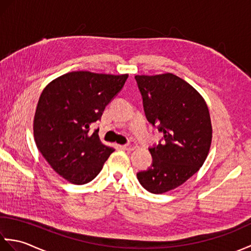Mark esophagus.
<instances>
[{
	"label": "esophagus",
	"instance_id": "esophagus-1",
	"mask_svg": "<svg viewBox=\"0 0 251 251\" xmlns=\"http://www.w3.org/2000/svg\"><path fill=\"white\" fill-rule=\"evenodd\" d=\"M122 149H124V150H127V151H134L136 149V143L134 141H130L128 145L122 146Z\"/></svg>",
	"mask_w": 251,
	"mask_h": 251
}]
</instances>
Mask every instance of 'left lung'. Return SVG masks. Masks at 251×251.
Returning a JSON list of instances; mask_svg holds the SVG:
<instances>
[{
    "instance_id": "obj_1",
    "label": "left lung",
    "mask_w": 251,
    "mask_h": 251,
    "mask_svg": "<svg viewBox=\"0 0 251 251\" xmlns=\"http://www.w3.org/2000/svg\"><path fill=\"white\" fill-rule=\"evenodd\" d=\"M148 121L164 134L163 145L150 149L152 166L137 174L140 184L163 194L183 184L206 161L212 127L205 99L173 73L136 75Z\"/></svg>"
}]
</instances>
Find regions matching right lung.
Segmentation results:
<instances>
[{"mask_svg": "<svg viewBox=\"0 0 251 251\" xmlns=\"http://www.w3.org/2000/svg\"><path fill=\"white\" fill-rule=\"evenodd\" d=\"M128 74L73 71L52 79L42 92L33 120L39 151L55 172L70 183L85 184L102 169L114 149L89 131L101 119Z\"/></svg>", "mask_w": 251, "mask_h": 251, "instance_id": "obj_1", "label": "right lung"}]
</instances>
